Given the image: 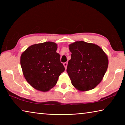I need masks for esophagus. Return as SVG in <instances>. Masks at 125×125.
<instances>
[{"instance_id": "34e87169", "label": "esophagus", "mask_w": 125, "mask_h": 125, "mask_svg": "<svg viewBox=\"0 0 125 125\" xmlns=\"http://www.w3.org/2000/svg\"><path fill=\"white\" fill-rule=\"evenodd\" d=\"M67 64H68L67 62H65V63H63V65H64L65 69H66V68H67Z\"/></svg>"}]
</instances>
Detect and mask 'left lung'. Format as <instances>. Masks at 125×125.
<instances>
[{"instance_id":"8db88e82","label":"left lung","mask_w":125,"mask_h":125,"mask_svg":"<svg viewBox=\"0 0 125 125\" xmlns=\"http://www.w3.org/2000/svg\"><path fill=\"white\" fill-rule=\"evenodd\" d=\"M71 59L67 72L72 85L77 90H92L100 83L108 67L107 55L94 43L76 41L69 45Z\"/></svg>"}]
</instances>
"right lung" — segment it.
Returning <instances> with one entry per match:
<instances>
[{
    "label": "right lung",
    "instance_id": "right-lung-1",
    "mask_svg": "<svg viewBox=\"0 0 125 125\" xmlns=\"http://www.w3.org/2000/svg\"><path fill=\"white\" fill-rule=\"evenodd\" d=\"M57 49L56 43L45 42L30 46L21 55L23 74L30 85L36 90H50L65 70Z\"/></svg>",
    "mask_w": 125,
    "mask_h": 125
}]
</instances>
